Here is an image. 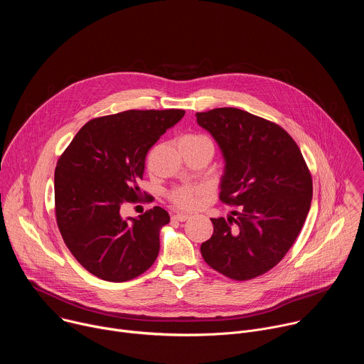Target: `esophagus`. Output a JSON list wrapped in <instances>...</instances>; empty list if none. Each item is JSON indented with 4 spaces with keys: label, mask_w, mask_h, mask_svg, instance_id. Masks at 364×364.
<instances>
[{
    "label": "esophagus",
    "mask_w": 364,
    "mask_h": 364,
    "mask_svg": "<svg viewBox=\"0 0 364 364\" xmlns=\"http://www.w3.org/2000/svg\"><path fill=\"white\" fill-rule=\"evenodd\" d=\"M188 219V215L186 213H177L173 216V220H177V222H186Z\"/></svg>",
    "instance_id": "34e87169"
}]
</instances>
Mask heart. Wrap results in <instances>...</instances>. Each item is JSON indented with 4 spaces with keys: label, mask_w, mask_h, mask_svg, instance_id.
<instances>
[{
    "label": "heart",
    "mask_w": 364,
    "mask_h": 364,
    "mask_svg": "<svg viewBox=\"0 0 364 364\" xmlns=\"http://www.w3.org/2000/svg\"><path fill=\"white\" fill-rule=\"evenodd\" d=\"M203 138H205V136L190 134V135L183 136L181 141H194V139H203ZM200 194H201V188L191 187V186H183V187L174 188L170 193V198L177 207H180V209L191 210V209H194V207H197Z\"/></svg>",
    "instance_id": "heart-1"
}]
</instances>
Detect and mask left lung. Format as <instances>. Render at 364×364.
<instances>
[{"label":"left lung","instance_id":"8db88e82","mask_svg":"<svg viewBox=\"0 0 364 364\" xmlns=\"http://www.w3.org/2000/svg\"><path fill=\"white\" fill-rule=\"evenodd\" d=\"M196 117L223 155L220 200L237 207L228 219H212L213 235L201 243V256L230 279L256 278L294 245L309 212L313 180L298 145L279 125L237 108Z\"/></svg>","mask_w":364,"mask_h":364}]
</instances>
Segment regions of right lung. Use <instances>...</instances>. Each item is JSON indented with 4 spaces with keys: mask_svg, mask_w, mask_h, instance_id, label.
<instances>
[{
    "mask_svg": "<svg viewBox=\"0 0 364 364\" xmlns=\"http://www.w3.org/2000/svg\"><path fill=\"white\" fill-rule=\"evenodd\" d=\"M184 114L132 109L96 118L62 154L55 171L56 220L66 246L92 275L125 282L157 259L168 213L155 205L138 218L122 219L119 210L141 193L138 181L149 148Z\"/></svg>",
    "mask_w": 364,
    "mask_h": 364,
    "instance_id": "1",
    "label": "right lung"
}]
</instances>
